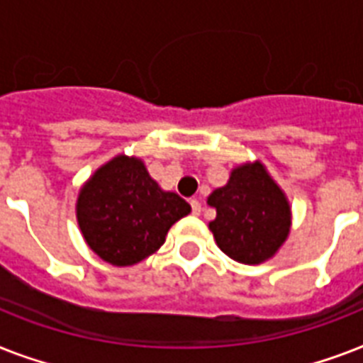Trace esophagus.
Masks as SVG:
<instances>
[{"mask_svg": "<svg viewBox=\"0 0 363 363\" xmlns=\"http://www.w3.org/2000/svg\"><path fill=\"white\" fill-rule=\"evenodd\" d=\"M190 205H192V215L198 216L199 213H201V203H199V199H192Z\"/></svg>", "mask_w": 363, "mask_h": 363, "instance_id": "1", "label": "esophagus"}]
</instances>
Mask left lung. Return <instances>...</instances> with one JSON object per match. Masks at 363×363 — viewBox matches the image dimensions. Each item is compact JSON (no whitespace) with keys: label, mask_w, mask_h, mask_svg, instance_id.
<instances>
[{"label":"left lung","mask_w":363,"mask_h":363,"mask_svg":"<svg viewBox=\"0 0 363 363\" xmlns=\"http://www.w3.org/2000/svg\"><path fill=\"white\" fill-rule=\"evenodd\" d=\"M209 224L216 245L241 264H259L279 250L290 230V207L262 164L233 169L226 186L211 194Z\"/></svg>","instance_id":"obj_1"}]
</instances>
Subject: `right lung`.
Segmentation results:
<instances>
[{
  "instance_id": "obj_1",
  "label": "right lung",
  "mask_w": 363,
  "mask_h": 363,
  "mask_svg": "<svg viewBox=\"0 0 363 363\" xmlns=\"http://www.w3.org/2000/svg\"><path fill=\"white\" fill-rule=\"evenodd\" d=\"M190 205L152 181L141 160L118 156L84 184L77 203L81 232L99 258L133 265L165 241Z\"/></svg>"
}]
</instances>
